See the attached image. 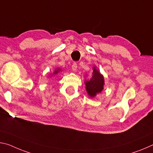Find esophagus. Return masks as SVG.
<instances>
[{"mask_svg":"<svg viewBox=\"0 0 153 153\" xmlns=\"http://www.w3.org/2000/svg\"><path fill=\"white\" fill-rule=\"evenodd\" d=\"M76 69H77V64H76V63H74L73 64H72V71L75 72V71H76Z\"/></svg>","mask_w":153,"mask_h":153,"instance_id":"1","label":"esophagus"}]
</instances>
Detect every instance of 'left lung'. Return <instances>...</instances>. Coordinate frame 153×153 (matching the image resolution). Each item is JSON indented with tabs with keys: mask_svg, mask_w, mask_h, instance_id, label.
I'll return each mask as SVG.
<instances>
[{
	"mask_svg": "<svg viewBox=\"0 0 153 153\" xmlns=\"http://www.w3.org/2000/svg\"><path fill=\"white\" fill-rule=\"evenodd\" d=\"M85 83L87 94L91 97H94L104 89V79L103 75L94 66L93 68L92 77L89 80L85 81Z\"/></svg>",
	"mask_w": 153,
	"mask_h": 153,
	"instance_id": "8db88e82",
	"label": "left lung"
}]
</instances>
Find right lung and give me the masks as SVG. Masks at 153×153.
Instances as JSON below:
<instances>
[{"mask_svg":"<svg viewBox=\"0 0 153 153\" xmlns=\"http://www.w3.org/2000/svg\"><path fill=\"white\" fill-rule=\"evenodd\" d=\"M59 71H60V69H59V68H57L56 70H55V71H54V72H53V74H57Z\"/></svg>","mask_w":153,"mask_h":153,"instance_id":"obj_1","label":"right lung"}]
</instances>
